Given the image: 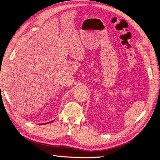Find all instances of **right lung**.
I'll return each mask as SVG.
<instances>
[{
	"instance_id": "obj_1",
	"label": "right lung",
	"mask_w": 160,
	"mask_h": 160,
	"mask_svg": "<svg viewBox=\"0 0 160 160\" xmlns=\"http://www.w3.org/2000/svg\"><path fill=\"white\" fill-rule=\"evenodd\" d=\"M53 121H51V122H48V123H51V122H52Z\"/></svg>"
}]
</instances>
